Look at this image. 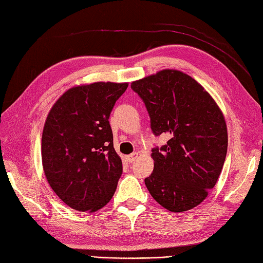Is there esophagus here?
I'll use <instances>...</instances> for the list:
<instances>
[{
  "label": "esophagus",
  "mask_w": 263,
  "mask_h": 263,
  "mask_svg": "<svg viewBox=\"0 0 263 263\" xmlns=\"http://www.w3.org/2000/svg\"><path fill=\"white\" fill-rule=\"evenodd\" d=\"M137 156H138V153H137V152H135V153H133V154L127 156V161L128 162H134L137 159Z\"/></svg>",
  "instance_id": "1"
}]
</instances>
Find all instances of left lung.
Here are the masks:
<instances>
[{
  "instance_id": "left-lung-1",
  "label": "left lung",
  "mask_w": 263,
  "mask_h": 263,
  "mask_svg": "<svg viewBox=\"0 0 263 263\" xmlns=\"http://www.w3.org/2000/svg\"><path fill=\"white\" fill-rule=\"evenodd\" d=\"M154 135L170 136L152 149L154 170L145 184L152 197L172 213L190 211L213 189L227 152L224 115L195 79L177 69H163L134 81Z\"/></svg>"
}]
</instances>
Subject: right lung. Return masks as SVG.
Listing matches in <instances>:
<instances>
[{
	"label": "right lung",
	"mask_w": 263,
	"mask_h": 263,
	"mask_svg": "<svg viewBox=\"0 0 263 263\" xmlns=\"http://www.w3.org/2000/svg\"><path fill=\"white\" fill-rule=\"evenodd\" d=\"M127 86L114 82L73 86L46 118L45 176L58 198L75 211L97 212L115 194L122 163L114 148L109 117Z\"/></svg>",
	"instance_id": "obj_1"
}]
</instances>
